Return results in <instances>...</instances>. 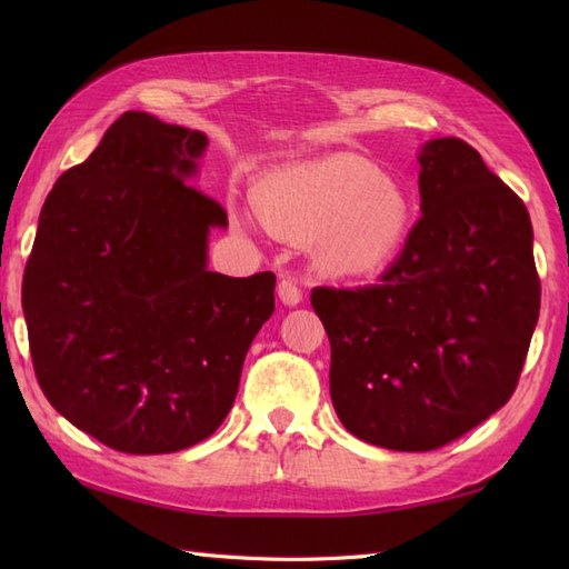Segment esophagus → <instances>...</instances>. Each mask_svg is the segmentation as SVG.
Listing matches in <instances>:
<instances>
[{"label":"esophagus","mask_w":569,"mask_h":569,"mask_svg":"<svg viewBox=\"0 0 569 569\" xmlns=\"http://www.w3.org/2000/svg\"><path fill=\"white\" fill-rule=\"evenodd\" d=\"M278 298H281L283 306H298L300 300H303V291H300L298 283L291 281V278H283V281L278 283Z\"/></svg>","instance_id":"obj_1"}]
</instances>
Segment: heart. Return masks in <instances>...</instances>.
<instances>
[{"label": "heart", "mask_w": 569, "mask_h": 569, "mask_svg": "<svg viewBox=\"0 0 569 569\" xmlns=\"http://www.w3.org/2000/svg\"><path fill=\"white\" fill-rule=\"evenodd\" d=\"M263 220L278 234L316 237L318 259L337 276H371L401 253L413 200L401 180L355 153L291 166L257 190ZM241 222L251 224L249 214Z\"/></svg>", "instance_id": "heart-1"}]
</instances>
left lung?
Wrapping results in <instances>:
<instances>
[{
	"label": "left lung",
	"mask_w": 569,
	"mask_h": 569,
	"mask_svg": "<svg viewBox=\"0 0 569 569\" xmlns=\"http://www.w3.org/2000/svg\"><path fill=\"white\" fill-rule=\"evenodd\" d=\"M418 163L422 217L389 271L310 296L337 418L398 452L438 450L497 413L540 312L523 200L462 139L428 141Z\"/></svg>",
	"instance_id": "obj_1"
}]
</instances>
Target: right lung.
<instances>
[{
	"instance_id": "obj_1",
	"label": "right lung",
	"mask_w": 569,
	"mask_h": 569,
	"mask_svg": "<svg viewBox=\"0 0 569 569\" xmlns=\"http://www.w3.org/2000/svg\"><path fill=\"white\" fill-rule=\"evenodd\" d=\"M204 149L202 131L124 112L48 192L23 271L48 403L127 455L210 438L273 312L271 271L208 269V234L227 212L188 183Z\"/></svg>"
}]
</instances>
